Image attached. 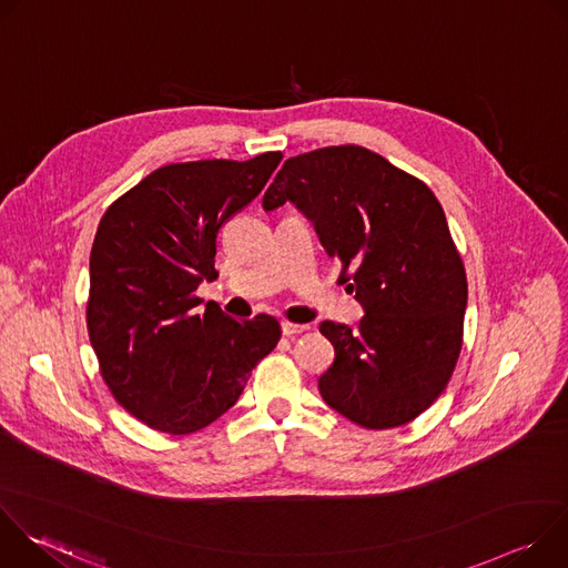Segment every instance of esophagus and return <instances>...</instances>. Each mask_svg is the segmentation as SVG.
Instances as JSON below:
<instances>
[{"label": "esophagus", "instance_id": "34e87169", "mask_svg": "<svg viewBox=\"0 0 568 568\" xmlns=\"http://www.w3.org/2000/svg\"><path fill=\"white\" fill-rule=\"evenodd\" d=\"M281 328H283V335H285V337H296V335L310 331L307 323H290V321H283Z\"/></svg>", "mask_w": 568, "mask_h": 568}]
</instances>
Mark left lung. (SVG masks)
Returning <instances> with one entry per match:
<instances>
[{
	"label": "left lung",
	"mask_w": 568,
	"mask_h": 568,
	"mask_svg": "<svg viewBox=\"0 0 568 568\" xmlns=\"http://www.w3.org/2000/svg\"><path fill=\"white\" fill-rule=\"evenodd\" d=\"M285 202L314 224L364 307L357 328L318 326L335 346L321 397L366 429L412 423L445 390L463 346L467 278L440 202L362 145L290 156L263 209Z\"/></svg>",
	"instance_id": "obj_1"
}]
</instances>
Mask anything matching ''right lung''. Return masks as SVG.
Returning <instances> with one entry per match:
<instances>
[{"label": "right lung", "mask_w": 568, "mask_h": 568, "mask_svg": "<svg viewBox=\"0 0 568 568\" xmlns=\"http://www.w3.org/2000/svg\"><path fill=\"white\" fill-rule=\"evenodd\" d=\"M281 159L161 166L101 217L88 333L112 395L150 429L180 436L217 420L281 339L274 316L200 312L195 296L202 281L217 278L220 226L265 189Z\"/></svg>", "instance_id": "obj_1"}]
</instances>
